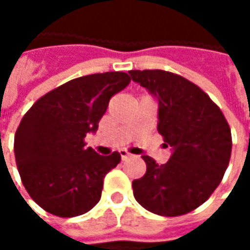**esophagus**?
<instances>
[{
    "mask_svg": "<svg viewBox=\"0 0 250 250\" xmlns=\"http://www.w3.org/2000/svg\"><path fill=\"white\" fill-rule=\"evenodd\" d=\"M120 154H121V159L122 160L129 159L130 156H132V154H130V153H128L126 150H120Z\"/></svg>",
    "mask_w": 250,
    "mask_h": 250,
    "instance_id": "obj_1",
    "label": "esophagus"
}]
</instances>
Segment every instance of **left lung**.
Segmentation results:
<instances>
[{"label":"left lung","mask_w":250,"mask_h":250,"mask_svg":"<svg viewBox=\"0 0 250 250\" xmlns=\"http://www.w3.org/2000/svg\"><path fill=\"white\" fill-rule=\"evenodd\" d=\"M129 75L157 99V130L171 147L161 166L143 156L147 169L132 182L133 196L154 214H187L203 205L224 177L232 149L229 125L206 93L185 78L161 69Z\"/></svg>","instance_id":"left-lung-1"}]
</instances>
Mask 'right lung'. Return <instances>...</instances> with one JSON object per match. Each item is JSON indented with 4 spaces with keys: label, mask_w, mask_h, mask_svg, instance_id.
Returning <instances> with one entry per match:
<instances>
[{
    "label": "right lung",
    "mask_w": 250,
    "mask_h": 250,
    "mask_svg": "<svg viewBox=\"0 0 250 250\" xmlns=\"http://www.w3.org/2000/svg\"><path fill=\"white\" fill-rule=\"evenodd\" d=\"M129 82L125 72L81 76L48 91L24 114L15 133V160L27 193L45 211L76 217L99 203L104 177L121 154L100 156L84 138Z\"/></svg>",
    "instance_id": "right-lung-1"
}]
</instances>
